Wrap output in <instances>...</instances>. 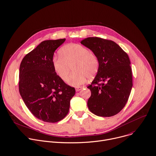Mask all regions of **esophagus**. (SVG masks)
<instances>
[{"instance_id": "34e87169", "label": "esophagus", "mask_w": 156, "mask_h": 156, "mask_svg": "<svg viewBox=\"0 0 156 156\" xmlns=\"http://www.w3.org/2000/svg\"><path fill=\"white\" fill-rule=\"evenodd\" d=\"M83 88V87H80V86H79V87H76V92H79L80 90H82Z\"/></svg>"}]
</instances>
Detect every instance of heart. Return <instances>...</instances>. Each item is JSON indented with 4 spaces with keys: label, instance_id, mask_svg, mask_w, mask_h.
I'll list each match as a JSON object with an SVG mask.
<instances>
[{
    "label": "heart",
    "instance_id": "obj_1",
    "mask_svg": "<svg viewBox=\"0 0 156 156\" xmlns=\"http://www.w3.org/2000/svg\"><path fill=\"white\" fill-rule=\"evenodd\" d=\"M59 57L54 58L52 61L54 71L63 81H66L71 71V67L74 71L67 79L73 86L83 83L87 77H94L98 72L99 61L97 56L81 44H67L59 51Z\"/></svg>",
    "mask_w": 156,
    "mask_h": 156
}]
</instances>
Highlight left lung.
I'll return each mask as SVG.
<instances>
[{"label":"left lung","instance_id":"8db88e82","mask_svg":"<svg viewBox=\"0 0 156 156\" xmlns=\"http://www.w3.org/2000/svg\"><path fill=\"white\" fill-rule=\"evenodd\" d=\"M80 43L91 49L99 61L97 74L87 87L91 91L88 108L98 116H114L125 106L132 89L128 55L112 40L89 37Z\"/></svg>","mask_w":156,"mask_h":156}]
</instances>
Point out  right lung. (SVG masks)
Segmentation results:
<instances>
[{"mask_svg":"<svg viewBox=\"0 0 156 156\" xmlns=\"http://www.w3.org/2000/svg\"><path fill=\"white\" fill-rule=\"evenodd\" d=\"M65 40L42 41L25 56L20 66V94L31 113L45 122L65 118L76 92L57 76L52 63L55 50Z\"/></svg>","mask_w":156,"mask_h":156,"instance_id":"1","label":"right lung"}]
</instances>
